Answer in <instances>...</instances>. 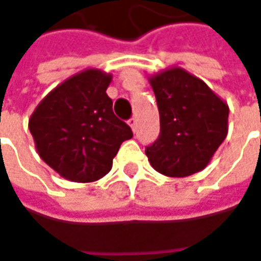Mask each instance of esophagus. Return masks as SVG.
Masks as SVG:
<instances>
[{"instance_id":"1","label":"esophagus","mask_w":261,"mask_h":261,"mask_svg":"<svg viewBox=\"0 0 261 261\" xmlns=\"http://www.w3.org/2000/svg\"><path fill=\"white\" fill-rule=\"evenodd\" d=\"M128 125H130L131 130L134 131V133L137 131V119H136L134 116H133V118H130V119H128Z\"/></svg>"}]
</instances>
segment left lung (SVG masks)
I'll list each match as a JSON object with an SVG mask.
<instances>
[{
	"mask_svg": "<svg viewBox=\"0 0 261 261\" xmlns=\"http://www.w3.org/2000/svg\"><path fill=\"white\" fill-rule=\"evenodd\" d=\"M161 131L146 146L150 165L164 176H192L208 165L227 136L229 106L202 80L181 68L149 78Z\"/></svg>",
	"mask_w": 261,
	"mask_h": 261,
	"instance_id": "8db88e82",
	"label": "left lung"
}]
</instances>
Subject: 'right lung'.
<instances>
[{"instance_id": "1", "label": "right lung", "mask_w": 261, "mask_h": 261, "mask_svg": "<svg viewBox=\"0 0 261 261\" xmlns=\"http://www.w3.org/2000/svg\"><path fill=\"white\" fill-rule=\"evenodd\" d=\"M112 76L87 69L57 85L37 106L29 130L42 161L70 181L106 176L131 128L112 111L106 94Z\"/></svg>"}]
</instances>
